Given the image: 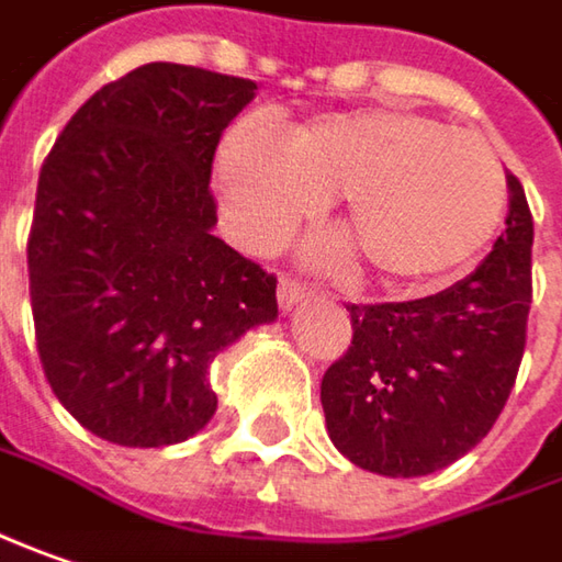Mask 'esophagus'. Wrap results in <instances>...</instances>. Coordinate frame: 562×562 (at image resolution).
<instances>
[{"label":"esophagus","mask_w":562,"mask_h":562,"mask_svg":"<svg viewBox=\"0 0 562 562\" xmlns=\"http://www.w3.org/2000/svg\"><path fill=\"white\" fill-rule=\"evenodd\" d=\"M277 295H280L282 311H292V307H299L302 302H307V299H311V289H307V285H302L299 280H292V277H282Z\"/></svg>","instance_id":"esophagus-1"}]
</instances>
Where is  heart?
I'll return each instance as SVG.
<instances>
[{
    "mask_svg": "<svg viewBox=\"0 0 562 562\" xmlns=\"http://www.w3.org/2000/svg\"><path fill=\"white\" fill-rule=\"evenodd\" d=\"M229 226L251 251H273L324 198H339L349 241L374 280L427 292L475 267L506 213V169L487 140L425 112L364 106L289 128H229L216 150ZM336 260L339 248L321 245Z\"/></svg>",
    "mask_w": 562,
    "mask_h": 562,
    "instance_id": "heart-1",
    "label": "heart"
}]
</instances>
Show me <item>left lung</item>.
I'll return each instance as SVG.
<instances>
[{"instance_id":"left-lung-1","label":"left lung","mask_w":562,"mask_h":562,"mask_svg":"<svg viewBox=\"0 0 562 562\" xmlns=\"http://www.w3.org/2000/svg\"><path fill=\"white\" fill-rule=\"evenodd\" d=\"M506 233L450 289L383 305H349L352 346L321 380L333 447L358 469L418 477L481 443L516 383L531 307L535 223L506 176Z\"/></svg>"}]
</instances>
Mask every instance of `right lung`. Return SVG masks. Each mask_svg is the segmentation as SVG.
<instances>
[{
	"mask_svg": "<svg viewBox=\"0 0 562 562\" xmlns=\"http://www.w3.org/2000/svg\"><path fill=\"white\" fill-rule=\"evenodd\" d=\"M255 90L194 65H140L71 115L40 169L27 273L43 374L110 443L204 430L210 361L277 321V277L213 235V154Z\"/></svg>",
	"mask_w": 562,
	"mask_h": 562,
	"instance_id": "right-lung-1",
	"label": "right lung"
}]
</instances>
